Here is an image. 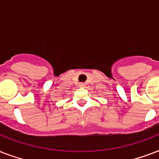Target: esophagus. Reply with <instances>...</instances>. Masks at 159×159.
Returning <instances> with one entry per match:
<instances>
[{
	"label": "esophagus",
	"mask_w": 159,
	"mask_h": 159,
	"mask_svg": "<svg viewBox=\"0 0 159 159\" xmlns=\"http://www.w3.org/2000/svg\"><path fill=\"white\" fill-rule=\"evenodd\" d=\"M79 87H85V83H84V82H80V83H79Z\"/></svg>",
	"instance_id": "obj_1"
}]
</instances>
